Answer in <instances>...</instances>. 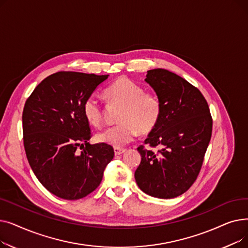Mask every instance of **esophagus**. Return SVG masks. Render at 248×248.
Returning a JSON list of instances; mask_svg holds the SVG:
<instances>
[{
    "mask_svg": "<svg viewBox=\"0 0 248 248\" xmlns=\"http://www.w3.org/2000/svg\"><path fill=\"white\" fill-rule=\"evenodd\" d=\"M125 152L124 149H121V148H114V155H120L122 154H124Z\"/></svg>",
    "mask_w": 248,
    "mask_h": 248,
    "instance_id": "34e87169",
    "label": "esophagus"
}]
</instances>
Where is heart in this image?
<instances>
[{
  "instance_id": "1",
  "label": "heart",
  "mask_w": 248,
  "mask_h": 248,
  "mask_svg": "<svg viewBox=\"0 0 248 248\" xmlns=\"http://www.w3.org/2000/svg\"><path fill=\"white\" fill-rule=\"evenodd\" d=\"M108 99L123 104L119 121L112 126L101 129L96 140L114 148H121L132 141L138 132L146 134L157 125L161 117L162 106L159 97L146 93L140 85L122 78L106 89ZM83 114L93 125H99L102 121V108L96 95H89L83 102Z\"/></svg>"
}]
</instances>
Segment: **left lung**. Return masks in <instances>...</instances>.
<instances>
[{"instance_id": "8db88e82", "label": "left lung", "mask_w": 248, "mask_h": 248, "mask_svg": "<svg viewBox=\"0 0 248 248\" xmlns=\"http://www.w3.org/2000/svg\"><path fill=\"white\" fill-rule=\"evenodd\" d=\"M145 81L159 97L162 112L145 140L158 153L138 148L135 172L140 189L153 197L171 199L197 179L212 134V117L202 93L181 76L162 68L147 71Z\"/></svg>"}]
</instances>
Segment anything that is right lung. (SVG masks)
<instances>
[{
    "label": "right lung",
    "mask_w": 248,
    "mask_h": 248,
    "mask_svg": "<svg viewBox=\"0 0 248 248\" xmlns=\"http://www.w3.org/2000/svg\"><path fill=\"white\" fill-rule=\"evenodd\" d=\"M108 76L57 72L39 83L25 103L28 162L39 182L59 198L77 200L94 191L113 158L111 146L88 142L91 132L82 109L84 100Z\"/></svg>",
    "instance_id": "add662e5"
}]
</instances>
